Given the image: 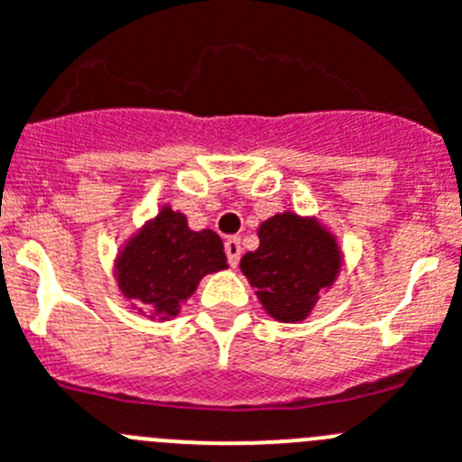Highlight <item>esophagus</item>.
<instances>
[{"instance_id":"1","label":"esophagus","mask_w":462,"mask_h":462,"mask_svg":"<svg viewBox=\"0 0 462 462\" xmlns=\"http://www.w3.org/2000/svg\"><path fill=\"white\" fill-rule=\"evenodd\" d=\"M226 253H227V262H230L232 267H236L241 260V253H244V248H241V241L236 239V236H230V239L226 241Z\"/></svg>"}]
</instances>
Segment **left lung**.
<instances>
[{
	"instance_id": "left-lung-1",
	"label": "left lung",
	"mask_w": 462,
	"mask_h": 462,
	"mask_svg": "<svg viewBox=\"0 0 462 462\" xmlns=\"http://www.w3.org/2000/svg\"><path fill=\"white\" fill-rule=\"evenodd\" d=\"M260 246L239 267L255 288L262 309L278 322H301L313 313L319 292L340 273L338 241L318 218L282 211L257 227Z\"/></svg>"
}]
</instances>
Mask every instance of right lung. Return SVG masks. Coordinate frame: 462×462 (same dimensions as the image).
<instances>
[{
    "label": "right lung",
    "mask_w": 462,
    "mask_h": 462,
    "mask_svg": "<svg viewBox=\"0 0 462 462\" xmlns=\"http://www.w3.org/2000/svg\"><path fill=\"white\" fill-rule=\"evenodd\" d=\"M227 269L221 236L190 230L181 211L165 205L124 244L115 260V281L133 309L165 322L177 318L207 273Z\"/></svg>",
    "instance_id": "1"
}]
</instances>
